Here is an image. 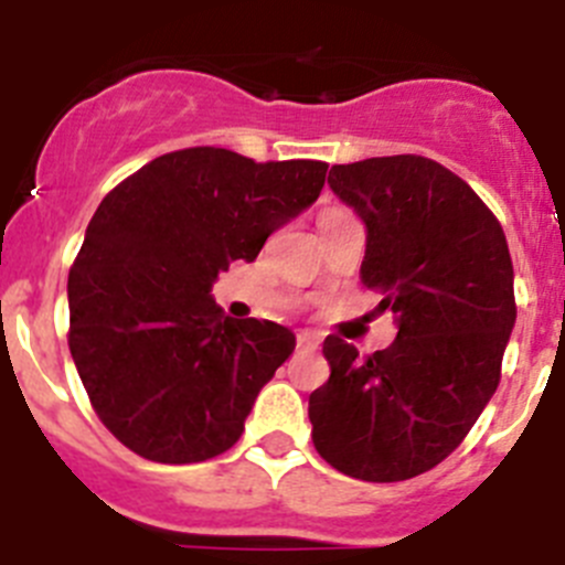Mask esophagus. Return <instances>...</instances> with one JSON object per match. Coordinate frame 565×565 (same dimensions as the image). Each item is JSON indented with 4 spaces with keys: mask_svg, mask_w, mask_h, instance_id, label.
<instances>
[{
    "mask_svg": "<svg viewBox=\"0 0 565 565\" xmlns=\"http://www.w3.org/2000/svg\"><path fill=\"white\" fill-rule=\"evenodd\" d=\"M318 335H312V332H298V338H296V347L301 352H316L318 350Z\"/></svg>",
    "mask_w": 565,
    "mask_h": 565,
    "instance_id": "1",
    "label": "esophagus"
}]
</instances>
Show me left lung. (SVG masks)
<instances>
[{
    "mask_svg": "<svg viewBox=\"0 0 565 565\" xmlns=\"http://www.w3.org/2000/svg\"><path fill=\"white\" fill-rule=\"evenodd\" d=\"M330 188L364 218L361 281L395 312L398 338L366 358L323 341L312 444L350 478L409 480L458 449L498 390L518 316L512 255L480 195L424 156L332 164Z\"/></svg>",
    "mask_w": 565,
    "mask_h": 565,
    "instance_id": "left-lung-1",
    "label": "left lung"
}]
</instances>
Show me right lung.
I'll return each instance as SVG.
<instances>
[{
	"mask_svg": "<svg viewBox=\"0 0 565 565\" xmlns=\"http://www.w3.org/2000/svg\"><path fill=\"white\" fill-rule=\"evenodd\" d=\"M323 179L327 161L188 147L102 199L67 276V343L93 409L127 449L199 463L242 438L296 335L276 321L227 318L210 289L230 262H255Z\"/></svg>",
	"mask_w": 565,
	"mask_h": 565,
	"instance_id": "obj_1",
	"label": "right lung"
}]
</instances>
